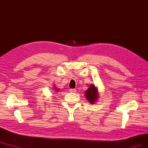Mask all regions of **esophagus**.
<instances>
[{
  "label": "esophagus",
  "mask_w": 148,
  "mask_h": 148,
  "mask_svg": "<svg viewBox=\"0 0 148 148\" xmlns=\"http://www.w3.org/2000/svg\"><path fill=\"white\" fill-rule=\"evenodd\" d=\"M69 91H70V92H72V93H75V92H77V90H76V89H70Z\"/></svg>",
  "instance_id": "obj_1"
}]
</instances>
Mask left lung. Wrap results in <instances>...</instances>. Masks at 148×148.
Returning <instances> with one entry per match:
<instances>
[{"instance_id": "8db88e82", "label": "left lung", "mask_w": 148, "mask_h": 148, "mask_svg": "<svg viewBox=\"0 0 148 148\" xmlns=\"http://www.w3.org/2000/svg\"><path fill=\"white\" fill-rule=\"evenodd\" d=\"M84 93L85 97L91 104H94L99 98V92H98L97 88L94 84H91Z\"/></svg>"}]
</instances>
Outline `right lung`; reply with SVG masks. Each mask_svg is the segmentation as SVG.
Returning a JSON list of instances; mask_svg holds the SVG:
<instances>
[{
  "mask_svg": "<svg viewBox=\"0 0 148 148\" xmlns=\"http://www.w3.org/2000/svg\"><path fill=\"white\" fill-rule=\"evenodd\" d=\"M55 86V87H53V88H54L53 89H55V91H56V92H59V88H57L56 87V86Z\"/></svg>",
  "mask_w": 148,
  "mask_h": 148,
  "instance_id": "obj_1",
  "label": "right lung"
}]
</instances>
